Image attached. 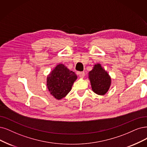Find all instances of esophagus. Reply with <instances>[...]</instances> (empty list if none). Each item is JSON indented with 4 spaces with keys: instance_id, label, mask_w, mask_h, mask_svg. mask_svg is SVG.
I'll use <instances>...</instances> for the list:
<instances>
[{
    "instance_id": "1",
    "label": "esophagus",
    "mask_w": 147,
    "mask_h": 147,
    "mask_svg": "<svg viewBox=\"0 0 147 147\" xmlns=\"http://www.w3.org/2000/svg\"><path fill=\"white\" fill-rule=\"evenodd\" d=\"M78 74L79 76V77L81 78H84L85 76V73L84 72H79Z\"/></svg>"
}]
</instances>
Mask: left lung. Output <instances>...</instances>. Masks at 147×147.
<instances>
[{
    "mask_svg": "<svg viewBox=\"0 0 147 147\" xmlns=\"http://www.w3.org/2000/svg\"><path fill=\"white\" fill-rule=\"evenodd\" d=\"M92 90L97 94L104 96L110 89L111 84L110 76L100 63H96L88 73Z\"/></svg>",
    "mask_w": 147,
    "mask_h": 147,
    "instance_id": "obj_1",
    "label": "left lung"
}]
</instances>
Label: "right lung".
I'll return each instance as SVG.
<instances>
[{
    "mask_svg": "<svg viewBox=\"0 0 147 147\" xmlns=\"http://www.w3.org/2000/svg\"><path fill=\"white\" fill-rule=\"evenodd\" d=\"M77 75L62 63L54 68L47 78V86L50 94L57 100H61L71 90Z\"/></svg>",
    "mask_w": 147,
    "mask_h": 147,
    "instance_id": "obj_1",
    "label": "right lung"
}]
</instances>
